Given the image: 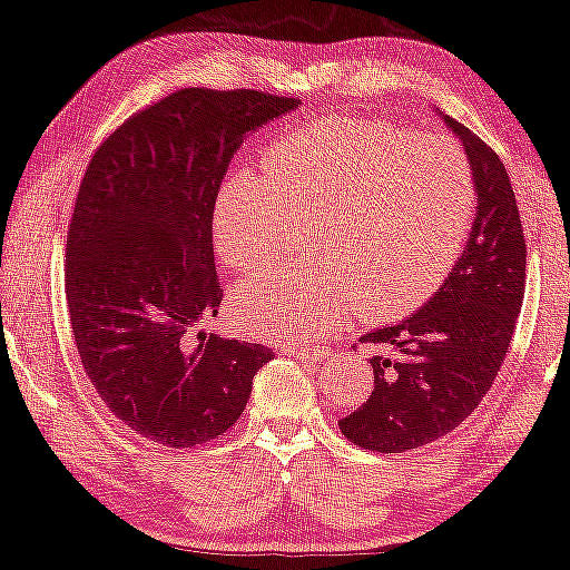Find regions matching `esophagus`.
Returning <instances> with one entry per match:
<instances>
[{
  "label": "esophagus",
  "mask_w": 570,
  "mask_h": 570,
  "mask_svg": "<svg viewBox=\"0 0 570 570\" xmlns=\"http://www.w3.org/2000/svg\"><path fill=\"white\" fill-rule=\"evenodd\" d=\"M279 352L285 354H295V357H301L305 362H321L326 357V350H321V346H303V344H279Z\"/></svg>",
  "instance_id": "obj_1"
}]
</instances>
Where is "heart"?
I'll use <instances>...</instances> for the list:
<instances>
[{
  "label": "heart",
  "mask_w": 570,
  "mask_h": 570,
  "mask_svg": "<svg viewBox=\"0 0 570 570\" xmlns=\"http://www.w3.org/2000/svg\"><path fill=\"white\" fill-rule=\"evenodd\" d=\"M478 213L473 164L452 138L387 120L324 118L277 136L265 175L234 171L213 234L228 267H265L311 218V249L236 291L234 308L269 340L336 332L360 305L391 316L436 291Z\"/></svg>",
  "instance_id": "b5f03b06"
}]
</instances>
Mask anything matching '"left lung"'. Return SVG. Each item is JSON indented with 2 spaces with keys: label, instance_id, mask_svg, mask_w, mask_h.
I'll list each match as a JSON object with an SVG mask.
<instances>
[{
  "label": "left lung",
  "instance_id": "1",
  "mask_svg": "<svg viewBox=\"0 0 570 570\" xmlns=\"http://www.w3.org/2000/svg\"><path fill=\"white\" fill-rule=\"evenodd\" d=\"M444 120L473 164L478 216L434 298L360 340L377 350L373 393L340 429L370 452L424 448L463 424L497 381L522 311L527 242L504 164L463 122Z\"/></svg>",
  "mask_w": 570,
  "mask_h": 570
}]
</instances>
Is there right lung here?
Instances as JSON below:
<instances>
[{"label":"right lung","mask_w":570,"mask_h":570,"mask_svg":"<svg viewBox=\"0 0 570 570\" xmlns=\"http://www.w3.org/2000/svg\"><path fill=\"white\" fill-rule=\"evenodd\" d=\"M298 105L257 89H177L89 159L66 236L69 321L95 391L144 440H218L275 357L203 332L224 301L213 210L244 136Z\"/></svg>","instance_id":"right-lung-1"}]
</instances>
